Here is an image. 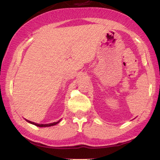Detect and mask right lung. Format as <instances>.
I'll return each mask as SVG.
<instances>
[{
    "instance_id": "add662e5",
    "label": "right lung",
    "mask_w": 160,
    "mask_h": 160,
    "mask_svg": "<svg viewBox=\"0 0 160 160\" xmlns=\"http://www.w3.org/2000/svg\"><path fill=\"white\" fill-rule=\"evenodd\" d=\"M26 121H28V122H29V123L33 124V125L37 126H38V127H49V126H52L56 125V124L60 122V121H61V119H60V120H58V121H56V122H53V123H47V124H40V123H37L32 122V121H28V120H26Z\"/></svg>"
}]
</instances>
